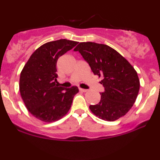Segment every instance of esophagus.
Listing matches in <instances>:
<instances>
[{
  "label": "esophagus",
  "instance_id": "34e87169",
  "mask_svg": "<svg viewBox=\"0 0 160 160\" xmlns=\"http://www.w3.org/2000/svg\"><path fill=\"white\" fill-rule=\"evenodd\" d=\"M80 91L83 92H87V89H81V88H80Z\"/></svg>",
  "mask_w": 160,
  "mask_h": 160
}]
</instances>
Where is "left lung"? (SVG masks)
Segmentation results:
<instances>
[{
    "mask_svg": "<svg viewBox=\"0 0 160 160\" xmlns=\"http://www.w3.org/2000/svg\"><path fill=\"white\" fill-rule=\"evenodd\" d=\"M95 75L102 78L104 87L98 104L89 109L98 118L114 121L123 117L136 100L140 81L132 65L109 46L93 42H82L77 46Z\"/></svg>",
    "mask_w": 160,
    "mask_h": 160,
    "instance_id": "8db88e82",
    "label": "left lung"
}]
</instances>
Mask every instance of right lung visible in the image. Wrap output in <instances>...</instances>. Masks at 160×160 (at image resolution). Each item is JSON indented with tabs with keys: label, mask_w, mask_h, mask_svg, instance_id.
Returning a JSON list of instances; mask_svg holds the SVG:
<instances>
[{
	"label": "right lung",
	"mask_w": 160,
	"mask_h": 160,
	"mask_svg": "<svg viewBox=\"0 0 160 160\" xmlns=\"http://www.w3.org/2000/svg\"><path fill=\"white\" fill-rule=\"evenodd\" d=\"M78 43L66 39L46 43L32 53L24 66L19 79L20 95L28 111L38 120L55 122L69 111L79 89L56 84V63Z\"/></svg>",
	"instance_id": "add662e5"
}]
</instances>
